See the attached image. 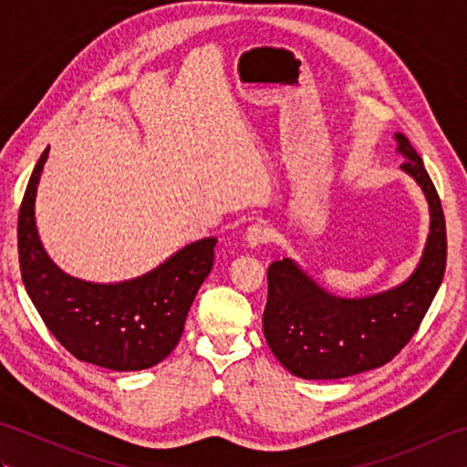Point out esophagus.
Instances as JSON below:
<instances>
[{
    "label": "esophagus",
    "mask_w": 467,
    "mask_h": 467,
    "mask_svg": "<svg viewBox=\"0 0 467 467\" xmlns=\"http://www.w3.org/2000/svg\"><path fill=\"white\" fill-rule=\"evenodd\" d=\"M244 241H246V244H249V246H261V244L271 243L273 241L271 226L266 224V223H263V221L251 224L249 228H246V233H244Z\"/></svg>",
    "instance_id": "esophagus-1"
}]
</instances>
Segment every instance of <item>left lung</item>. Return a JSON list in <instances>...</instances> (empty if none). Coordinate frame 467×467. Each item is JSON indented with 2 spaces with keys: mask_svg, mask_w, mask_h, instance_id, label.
<instances>
[{
  "mask_svg": "<svg viewBox=\"0 0 467 467\" xmlns=\"http://www.w3.org/2000/svg\"><path fill=\"white\" fill-rule=\"evenodd\" d=\"M401 168L430 202L431 226L421 263L403 285L365 299H341L323 291L291 259L266 271L269 296L263 331L285 369L303 379H341L389 363L415 331L438 293L448 259L440 194L408 138L395 134Z\"/></svg>",
  "mask_w": 467,
  "mask_h": 467,
  "instance_id": "left-lung-1",
  "label": "left lung"
}]
</instances>
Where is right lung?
I'll return each instance as SVG.
<instances>
[{
	"mask_svg": "<svg viewBox=\"0 0 467 467\" xmlns=\"http://www.w3.org/2000/svg\"><path fill=\"white\" fill-rule=\"evenodd\" d=\"M49 146L39 156L17 216L19 271L46 327L76 359L112 371H140L166 359L213 269L216 239L184 246L138 279L96 285L49 261L39 243L34 204Z\"/></svg>",
	"mask_w": 467,
	"mask_h": 467,
	"instance_id": "1",
	"label": "right lung"
}]
</instances>
